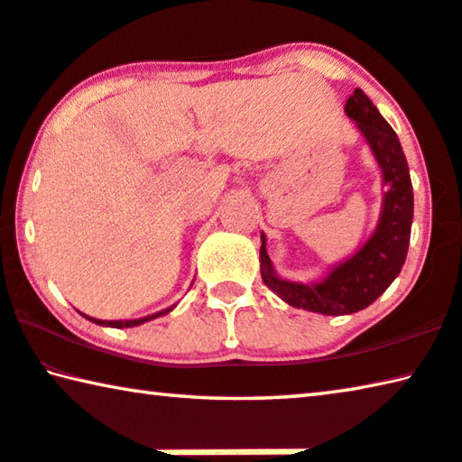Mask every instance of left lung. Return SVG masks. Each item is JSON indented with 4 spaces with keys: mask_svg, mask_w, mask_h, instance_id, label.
Here are the masks:
<instances>
[{
    "mask_svg": "<svg viewBox=\"0 0 462 462\" xmlns=\"http://www.w3.org/2000/svg\"><path fill=\"white\" fill-rule=\"evenodd\" d=\"M346 116L357 122L361 134L384 175V208L370 241L343 264L337 266L322 282L300 285L274 274L266 254V237L260 245V273L266 287L293 308L318 311L324 316H345L367 308L384 293L404 264L413 223V186L407 159L393 127L374 107L361 88H355L345 105Z\"/></svg>",
    "mask_w": 462,
    "mask_h": 462,
    "instance_id": "1",
    "label": "left lung"
}]
</instances>
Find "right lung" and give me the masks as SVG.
I'll use <instances>...</instances> for the list:
<instances>
[{
	"instance_id": "right-lung-1",
	"label": "right lung",
	"mask_w": 462,
	"mask_h": 462,
	"mask_svg": "<svg viewBox=\"0 0 462 462\" xmlns=\"http://www.w3.org/2000/svg\"><path fill=\"white\" fill-rule=\"evenodd\" d=\"M169 310H171V308H167V310H162V311H157V314H152V316L138 318V320H97V318H88V320L95 322V324H101V326H111V328H130V326L144 324V322H148V320H152V318H159V316H162V314H167Z\"/></svg>"
}]
</instances>
